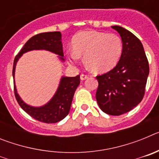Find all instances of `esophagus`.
Masks as SVG:
<instances>
[{
    "mask_svg": "<svg viewBox=\"0 0 159 159\" xmlns=\"http://www.w3.org/2000/svg\"><path fill=\"white\" fill-rule=\"evenodd\" d=\"M88 77H89V75H85V74H81L80 75V79L82 80H85L86 79L88 78Z\"/></svg>",
    "mask_w": 159,
    "mask_h": 159,
    "instance_id": "34e87169",
    "label": "esophagus"
}]
</instances>
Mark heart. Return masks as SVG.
<instances>
[{
  "label": "heart",
  "mask_w": 159,
  "mask_h": 159,
  "mask_svg": "<svg viewBox=\"0 0 159 159\" xmlns=\"http://www.w3.org/2000/svg\"><path fill=\"white\" fill-rule=\"evenodd\" d=\"M72 48L67 52L71 63L80 60L97 72H106L116 67L123 52L121 38L114 33L91 30L81 32L74 36Z\"/></svg>",
  "instance_id": "b5f03b06"
}]
</instances>
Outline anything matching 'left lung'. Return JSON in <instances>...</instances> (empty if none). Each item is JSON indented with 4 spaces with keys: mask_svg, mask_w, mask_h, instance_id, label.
<instances>
[{
    "mask_svg": "<svg viewBox=\"0 0 159 159\" xmlns=\"http://www.w3.org/2000/svg\"><path fill=\"white\" fill-rule=\"evenodd\" d=\"M123 41V52L117 65L97 75L95 97L101 110L111 116L130 111L143 99L149 75V64L141 41L120 26H112Z\"/></svg>",
    "mask_w": 159,
    "mask_h": 159,
    "instance_id": "obj_1",
    "label": "left lung"
}]
</instances>
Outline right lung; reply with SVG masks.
<instances>
[{
    "label": "right lung",
    "mask_w": 159,
    "mask_h": 159,
    "mask_svg": "<svg viewBox=\"0 0 159 159\" xmlns=\"http://www.w3.org/2000/svg\"><path fill=\"white\" fill-rule=\"evenodd\" d=\"M60 40H61L60 32H42L30 38L14 59L12 76L14 77L15 67L18 59L21 57L23 53L27 52L31 50H35V49L48 50L58 54L61 57L60 59L64 60L63 58L64 52H63V46ZM80 83V75L75 77H63L56 95L48 104L41 107H33L25 104L18 95L15 85H14V94L20 107L26 113L29 114L31 117L42 123H55L64 119L68 115L74 93Z\"/></svg>",
    "instance_id": "right-lung-1"
}]
</instances>
